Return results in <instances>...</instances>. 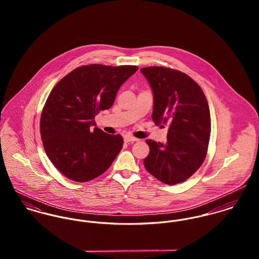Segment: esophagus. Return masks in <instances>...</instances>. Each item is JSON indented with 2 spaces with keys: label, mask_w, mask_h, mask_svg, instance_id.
I'll use <instances>...</instances> for the list:
<instances>
[{
  "label": "esophagus",
  "mask_w": 259,
  "mask_h": 259,
  "mask_svg": "<svg viewBox=\"0 0 259 259\" xmlns=\"http://www.w3.org/2000/svg\"><path fill=\"white\" fill-rule=\"evenodd\" d=\"M138 141H139L138 139H136L134 137H131V136H125L124 137V142H126V143H134V142H138Z\"/></svg>",
  "instance_id": "esophagus-1"
}]
</instances>
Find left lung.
I'll list each match as a JSON object with an SVG mask.
<instances>
[{
  "label": "left lung",
  "instance_id": "1",
  "mask_svg": "<svg viewBox=\"0 0 259 259\" xmlns=\"http://www.w3.org/2000/svg\"><path fill=\"white\" fill-rule=\"evenodd\" d=\"M153 95L152 120L167 124L165 144L148 140L146 169L165 185L190 178L202 164L210 137V112L200 87L187 74L163 67L141 69Z\"/></svg>",
  "mask_w": 259,
  "mask_h": 259
}]
</instances>
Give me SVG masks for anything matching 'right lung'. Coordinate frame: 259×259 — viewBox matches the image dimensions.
<instances>
[{
    "mask_svg": "<svg viewBox=\"0 0 259 259\" xmlns=\"http://www.w3.org/2000/svg\"><path fill=\"white\" fill-rule=\"evenodd\" d=\"M138 69L82 66L64 76L50 93L40 115V137L49 159L68 179L92 181L119 153L121 136L97 127L95 116L111 108L120 85Z\"/></svg>",
    "mask_w": 259,
    "mask_h": 259,
    "instance_id": "add662e5",
    "label": "right lung"
}]
</instances>
